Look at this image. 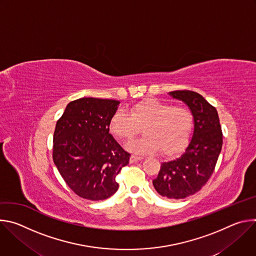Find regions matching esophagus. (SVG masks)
I'll list each match as a JSON object with an SVG mask.
<instances>
[{
  "mask_svg": "<svg viewBox=\"0 0 256 256\" xmlns=\"http://www.w3.org/2000/svg\"><path fill=\"white\" fill-rule=\"evenodd\" d=\"M142 157H138V156L132 155L130 158V163H136V162H138V161L142 160Z\"/></svg>",
  "mask_w": 256,
  "mask_h": 256,
  "instance_id": "34e87169",
  "label": "esophagus"
}]
</instances>
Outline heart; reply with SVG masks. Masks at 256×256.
<instances>
[{"label": "heart", "mask_w": 256, "mask_h": 256, "mask_svg": "<svg viewBox=\"0 0 256 256\" xmlns=\"http://www.w3.org/2000/svg\"><path fill=\"white\" fill-rule=\"evenodd\" d=\"M144 136L130 142L126 148L134 153L150 154L160 150L163 155H175L188 144L192 116L184 106H172L154 98L134 103L130 112L118 109L109 120V130L120 140H130L142 132Z\"/></svg>", "instance_id": "b5f03b06"}]
</instances>
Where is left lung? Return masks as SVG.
<instances>
[{"instance_id":"obj_1","label":"left lung","mask_w":256,"mask_h":256,"mask_svg":"<svg viewBox=\"0 0 256 256\" xmlns=\"http://www.w3.org/2000/svg\"><path fill=\"white\" fill-rule=\"evenodd\" d=\"M169 95L188 106L194 128L186 152L161 164L153 186L160 196L181 200L194 194L208 182L222 150L223 134L216 109L200 94L177 90Z\"/></svg>"}]
</instances>
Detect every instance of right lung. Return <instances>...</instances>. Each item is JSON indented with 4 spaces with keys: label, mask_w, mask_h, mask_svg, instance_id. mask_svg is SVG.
Segmentation results:
<instances>
[{
    "label": "right lung",
    "mask_w": 256,
    "mask_h": 256,
    "mask_svg": "<svg viewBox=\"0 0 256 256\" xmlns=\"http://www.w3.org/2000/svg\"><path fill=\"white\" fill-rule=\"evenodd\" d=\"M120 101L83 97L70 102L56 124L54 162L77 196L102 200L118 190L116 180L130 154L109 134Z\"/></svg>",
    "instance_id": "obj_1"
}]
</instances>
